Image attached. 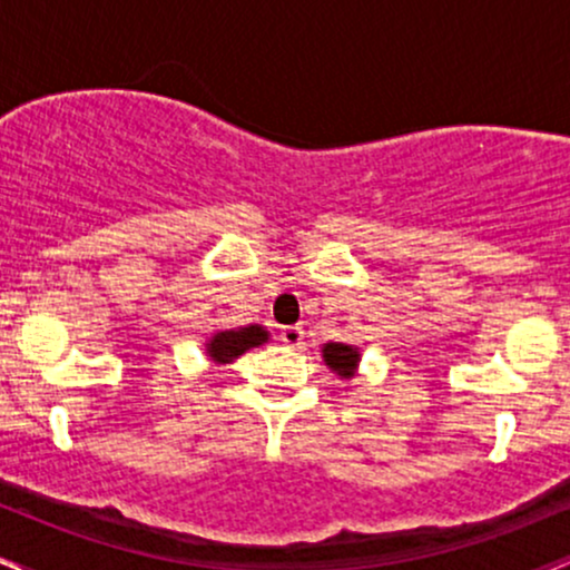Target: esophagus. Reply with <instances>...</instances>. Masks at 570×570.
I'll return each mask as SVG.
<instances>
[{"label": "esophagus", "instance_id": "1", "mask_svg": "<svg viewBox=\"0 0 570 570\" xmlns=\"http://www.w3.org/2000/svg\"><path fill=\"white\" fill-rule=\"evenodd\" d=\"M278 337H281V343H284V345H292V348H294V345L303 343L305 332H303V326H281Z\"/></svg>", "mask_w": 570, "mask_h": 570}]
</instances>
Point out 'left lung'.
Instances as JSON below:
<instances>
[{
    "mask_svg": "<svg viewBox=\"0 0 570 570\" xmlns=\"http://www.w3.org/2000/svg\"><path fill=\"white\" fill-rule=\"evenodd\" d=\"M324 362L330 364V367L335 370L340 377H351L353 370H356L358 353L353 351L351 345L330 343V345H324Z\"/></svg>",
    "mask_w": 570,
    "mask_h": 570,
    "instance_id": "8db88e82",
    "label": "left lung"
}]
</instances>
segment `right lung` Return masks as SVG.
I'll return each mask as SVG.
<instances>
[{
	"instance_id": "right-lung-1",
	"label": "right lung",
	"mask_w": 570,
	"mask_h": 570,
	"mask_svg": "<svg viewBox=\"0 0 570 570\" xmlns=\"http://www.w3.org/2000/svg\"><path fill=\"white\" fill-rule=\"evenodd\" d=\"M267 332L263 326H244V330H230V332H217L212 343H208V353H212L214 362H233L240 353H246L254 345L265 343Z\"/></svg>"
}]
</instances>
